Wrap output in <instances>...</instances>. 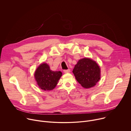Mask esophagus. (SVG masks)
<instances>
[{"label": "esophagus", "instance_id": "34e87169", "mask_svg": "<svg viewBox=\"0 0 131 131\" xmlns=\"http://www.w3.org/2000/svg\"><path fill=\"white\" fill-rule=\"evenodd\" d=\"M64 73H70V69H68V70H63Z\"/></svg>", "mask_w": 131, "mask_h": 131}]
</instances>
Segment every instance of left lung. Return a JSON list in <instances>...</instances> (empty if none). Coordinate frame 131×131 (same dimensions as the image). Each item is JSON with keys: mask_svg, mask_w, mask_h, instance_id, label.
I'll return each mask as SVG.
<instances>
[{"mask_svg": "<svg viewBox=\"0 0 131 131\" xmlns=\"http://www.w3.org/2000/svg\"><path fill=\"white\" fill-rule=\"evenodd\" d=\"M72 72L77 81L85 89L94 86L100 79L99 66L89 58L79 60Z\"/></svg>", "mask_w": 131, "mask_h": 131, "instance_id": "1", "label": "left lung"}]
</instances>
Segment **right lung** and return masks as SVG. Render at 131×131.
<instances>
[{
	"label": "right lung",
	"mask_w": 131,
	"mask_h": 131,
	"mask_svg": "<svg viewBox=\"0 0 131 131\" xmlns=\"http://www.w3.org/2000/svg\"><path fill=\"white\" fill-rule=\"evenodd\" d=\"M61 76V71H52L46 63L40 64L34 73L35 79L39 88L44 91L54 89Z\"/></svg>",
	"instance_id": "right-lung-1"
}]
</instances>
